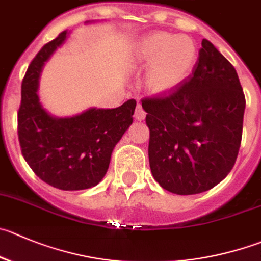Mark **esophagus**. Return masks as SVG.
Segmentation results:
<instances>
[{"label":"esophagus","mask_w":261,"mask_h":261,"mask_svg":"<svg viewBox=\"0 0 261 261\" xmlns=\"http://www.w3.org/2000/svg\"><path fill=\"white\" fill-rule=\"evenodd\" d=\"M146 118V111L143 110L142 106L138 103L137 106H136V111H135V119L136 120H143V119Z\"/></svg>","instance_id":"1"}]
</instances>
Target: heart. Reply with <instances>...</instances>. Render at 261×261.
<instances>
[{
	"instance_id": "obj_1",
	"label": "heart",
	"mask_w": 261,
	"mask_h": 261,
	"mask_svg": "<svg viewBox=\"0 0 261 261\" xmlns=\"http://www.w3.org/2000/svg\"><path fill=\"white\" fill-rule=\"evenodd\" d=\"M140 61L148 64L147 83L155 92H165L187 78L196 61V47L188 37L173 38L168 33H156L143 42Z\"/></svg>"
}]
</instances>
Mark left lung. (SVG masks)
Returning a JSON list of instances; mask_svg holds the SVG:
<instances>
[{
    "mask_svg": "<svg viewBox=\"0 0 261 261\" xmlns=\"http://www.w3.org/2000/svg\"><path fill=\"white\" fill-rule=\"evenodd\" d=\"M153 178L177 195L205 192L232 170L246 100L237 71L202 39L192 75L168 93L142 98Z\"/></svg>",
    "mask_w": 261,
    "mask_h": 261,
    "instance_id": "left-lung-1",
    "label": "left lung"
}]
</instances>
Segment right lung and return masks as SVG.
Returning a JSON list of instances; mask_svg holds the SVG:
<instances>
[{
    "label": "right lung",
    "mask_w": 261,
    "mask_h": 261,
    "mask_svg": "<svg viewBox=\"0 0 261 261\" xmlns=\"http://www.w3.org/2000/svg\"><path fill=\"white\" fill-rule=\"evenodd\" d=\"M66 38L61 32L36 55L21 83L17 137L24 159L37 177L64 191L95 187L105 177L111 152L133 121L136 100L116 109H89L73 118H54L37 89L43 64Z\"/></svg>",
    "instance_id": "1"
}]
</instances>
